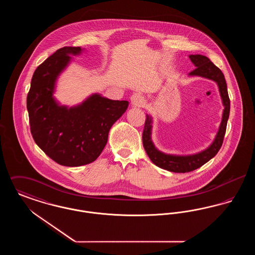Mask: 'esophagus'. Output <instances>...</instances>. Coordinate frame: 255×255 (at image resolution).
<instances>
[{
  "label": "esophagus",
  "mask_w": 255,
  "mask_h": 255,
  "mask_svg": "<svg viewBox=\"0 0 255 255\" xmlns=\"http://www.w3.org/2000/svg\"><path fill=\"white\" fill-rule=\"evenodd\" d=\"M131 103L135 107H140L144 103V97L139 93H134L131 96Z\"/></svg>",
  "instance_id": "esophagus-1"
}]
</instances>
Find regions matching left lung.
Listing matches in <instances>:
<instances>
[{
  "label": "left lung",
  "mask_w": 255,
  "mask_h": 255,
  "mask_svg": "<svg viewBox=\"0 0 255 255\" xmlns=\"http://www.w3.org/2000/svg\"><path fill=\"white\" fill-rule=\"evenodd\" d=\"M189 58L196 67L195 70H193L191 73H189V75L201 76V77L215 81L218 85L220 96L222 98V102L225 109L223 111V117L219 127L218 133L216 134L213 142L204 151H201L193 155H186V156L165 154L160 152L156 148L151 137L152 122H153L152 118L151 116L146 115L144 130L142 133V143H143L146 153L154 164H156L157 166L162 169L167 170L170 172H175V173H185V172L193 171L201 167L208 160H210L211 158L216 156L224 141V136L226 133L228 120L230 117V110H231V101L228 94L227 82L222 71L205 55L191 54L189 55Z\"/></svg>",
  "instance_id": "1"
}]
</instances>
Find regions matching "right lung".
<instances>
[{
  "instance_id": "obj_1",
  "label": "right lung",
  "mask_w": 255,
  "mask_h": 255,
  "mask_svg": "<svg viewBox=\"0 0 255 255\" xmlns=\"http://www.w3.org/2000/svg\"><path fill=\"white\" fill-rule=\"evenodd\" d=\"M80 47H64L37 67L26 98L30 132L37 145L55 162L81 166L95 161L107 143L110 129L128 108L126 100L94 94L68 108L53 97L60 73L79 55Z\"/></svg>"
}]
</instances>
